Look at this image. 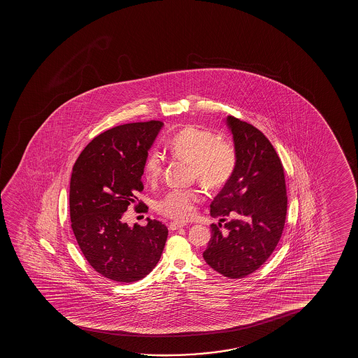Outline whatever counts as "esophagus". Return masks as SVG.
I'll list each match as a JSON object with an SVG mask.
<instances>
[{
  "mask_svg": "<svg viewBox=\"0 0 358 358\" xmlns=\"http://www.w3.org/2000/svg\"><path fill=\"white\" fill-rule=\"evenodd\" d=\"M186 224L185 222H178V221H173V222H170V225H169V229L170 230H177V229H181V227H185Z\"/></svg>",
  "mask_w": 358,
  "mask_h": 358,
  "instance_id": "obj_1",
  "label": "esophagus"
}]
</instances>
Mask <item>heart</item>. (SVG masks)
<instances>
[{
  "label": "heart",
  "mask_w": 358,
  "mask_h": 358,
  "mask_svg": "<svg viewBox=\"0 0 358 358\" xmlns=\"http://www.w3.org/2000/svg\"><path fill=\"white\" fill-rule=\"evenodd\" d=\"M169 150L172 157L189 164L192 176L208 189H219L230 181L236 169V150L227 141L217 139L214 133L196 126H187L171 138ZM162 172L159 152L148 155L143 175L149 183H155ZM196 193L173 189L157 201V210L176 220H186L193 214Z\"/></svg>",
  "instance_id": "b5f03b06"
}]
</instances>
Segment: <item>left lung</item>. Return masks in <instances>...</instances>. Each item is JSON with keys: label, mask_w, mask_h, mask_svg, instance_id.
<instances>
[{"label": "left lung", "mask_w": 358, "mask_h": 358, "mask_svg": "<svg viewBox=\"0 0 358 358\" xmlns=\"http://www.w3.org/2000/svg\"><path fill=\"white\" fill-rule=\"evenodd\" d=\"M235 145L236 169L210 204V215L225 221L211 225L203 253L206 264L230 279L255 273L279 243L287 196L284 167L269 139L258 128L234 116L226 118Z\"/></svg>", "instance_id": "8db88e82"}]
</instances>
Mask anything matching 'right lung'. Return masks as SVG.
I'll use <instances>...</instances> for the list:
<instances>
[{"label":"right lung","mask_w":358,"mask_h":358,"mask_svg":"<svg viewBox=\"0 0 358 358\" xmlns=\"http://www.w3.org/2000/svg\"><path fill=\"white\" fill-rule=\"evenodd\" d=\"M162 126L149 121L111 128L94 138L74 164L69 214L76 240L89 264L117 282L145 278L165 247L169 231L160 221L148 217L147 226L131 227L122 220L128 206L137 204L144 162Z\"/></svg>","instance_id":"1"}]
</instances>
